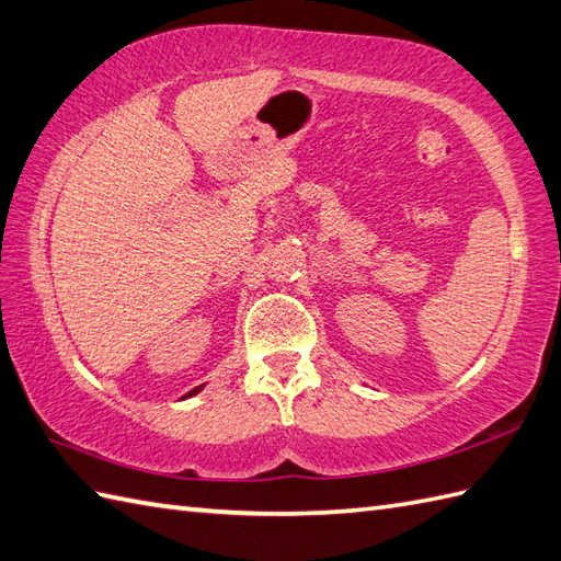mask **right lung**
<instances>
[{
  "instance_id": "add662e5",
  "label": "right lung",
  "mask_w": 561,
  "mask_h": 561,
  "mask_svg": "<svg viewBox=\"0 0 561 561\" xmlns=\"http://www.w3.org/2000/svg\"><path fill=\"white\" fill-rule=\"evenodd\" d=\"M198 391H202V386H196V389H192L186 396H194V393H198ZM186 396H184V398H186Z\"/></svg>"
}]
</instances>
